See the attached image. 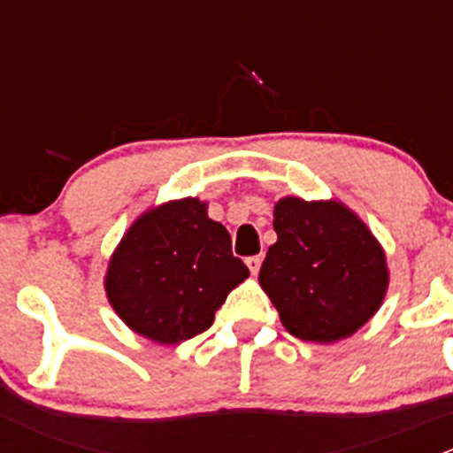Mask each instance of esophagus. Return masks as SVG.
Returning a JSON list of instances; mask_svg holds the SVG:
<instances>
[{
	"label": "esophagus",
	"instance_id": "obj_1",
	"mask_svg": "<svg viewBox=\"0 0 453 453\" xmlns=\"http://www.w3.org/2000/svg\"><path fill=\"white\" fill-rule=\"evenodd\" d=\"M245 263H248L250 272H252V273H258L260 263H263V256H250V258L245 260Z\"/></svg>",
	"mask_w": 453,
	"mask_h": 453
}]
</instances>
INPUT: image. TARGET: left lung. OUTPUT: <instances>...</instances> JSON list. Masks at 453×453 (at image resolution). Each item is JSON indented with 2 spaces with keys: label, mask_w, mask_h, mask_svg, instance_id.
Instances as JSON below:
<instances>
[{
  "label": "left lung",
  "mask_w": 453,
  "mask_h": 453,
  "mask_svg": "<svg viewBox=\"0 0 453 453\" xmlns=\"http://www.w3.org/2000/svg\"><path fill=\"white\" fill-rule=\"evenodd\" d=\"M273 230L258 280L291 335L328 344L372 318L386 296V256L349 208L285 197Z\"/></svg>",
  "instance_id": "obj_1"
}]
</instances>
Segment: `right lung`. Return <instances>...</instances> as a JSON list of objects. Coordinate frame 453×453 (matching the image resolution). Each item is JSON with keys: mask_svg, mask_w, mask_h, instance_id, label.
<instances>
[{"mask_svg": "<svg viewBox=\"0 0 453 453\" xmlns=\"http://www.w3.org/2000/svg\"><path fill=\"white\" fill-rule=\"evenodd\" d=\"M248 276L232 254L230 232L188 197L142 214L118 245L104 287L135 333L180 344L208 331L227 294Z\"/></svg>", "mask_w": 453, "mask_h": 453, "instance_id": "obj_1", "label": "right lung"}]
</instances>
